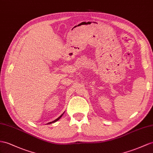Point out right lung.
<instances>
[{
    "instance_id": "right-lung-1",
    "label": "right lung",
    "mask_w": 153,
    "mask_h": 153,
    "mask_svg": "<svg viewBox=\"0 0 153 153\" xmlns=\"http://www.w3.org/2000/svg\"><path fill=\"white\" fill-rule=\"evenodd\" d=\"M63 114H64V113H62V114L59 116V117H58V118H57L56 120H53V121H51V122H49V123H46L47 125H48V124H51V123H54V122H56V121H58L59 120L60 118H61V116H62V115H63Z\"/></svg>"
}]
</instances>
